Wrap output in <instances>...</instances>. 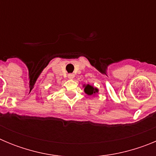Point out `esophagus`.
<instances>
[{
	"label": "esophagus",
	"instance_id": "esophagus-1",
	"mask_svg": "<svg viewBox=\"0 0 156 156\" xmlns=\"http://www.w3.org/2000/svg\"><path fill=\"white\" fill-rule=\"evenodd\" d=\"M74 76H74V74H73V73H69V74H68L69 79H73Z\"/></svg>",
	"mask_w": 156,
	"mask_h": 156
}]
</instances>
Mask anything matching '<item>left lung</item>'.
<instances>
[{"label": "left lung", "instance_id": "8db88e82", "mask_svg": "<svg viewBox=\"0 0 156 156\" xmlns=\"http://www.w3.org/2000/svg\"><path fill=\"white\" fill-rule=\"evenodd\" d=\"M84 91H85V93L87 94L93 95L94 94L98 93V90L97 88H94V87H92V86H90V85L87 84V85H86V86H85Z\"/></svg>", "mask_w": 156, "mask_h": 156}]
</instances>
